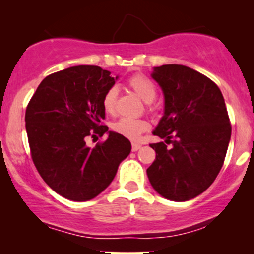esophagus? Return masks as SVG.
Segmentation results:
<instances>
[{
    "mask_svg": "<svg viewBox=\"0 0 254 254\" xmlns=\"http://www.w3.org/2000/svg\"><path fill=\"white\" fill-rule=\"evenodd\" d=\"M141 147H142L141 144H138V143H132V145H131V149H132V151H137Z\"/></svg>",
    "mask_w": 254,
    "mask_h": 254,
    "instance_id": "34e87169",
    "label": "esophagus"
}]
</instances>
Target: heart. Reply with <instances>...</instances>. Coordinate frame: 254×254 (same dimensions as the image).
Instances as JSON below:
<instances>
[{
    "label": "heart",
    "mask_w": 254,
    "mask_h": 254,
    "mask_svg": "<svg viewBox=\"0 0 254 254\" xmlns=\"http://www.w3.org/2000/svg\"><path fill=\"white\" fill-rule=\"evenodd\" d=\"M127 86L129 88L138 95L142 100L145 103H151L156 97V87L155 84L151 82L147 76L142 74H136L131 76L127 81ZM117 98H118V90L116 87H111L110 89L106 90L103 98V107L105 112L109 115H113L116 112V106H117ZM147 122L144 119L139 118H121L118 119L116 123H113L112 129L115 132L119 135L127 137V138L136 139L139 138L142 132H144L148 129Z\"/></svg>",
    "instance_id": "b5f03b06"
}]
</instances>
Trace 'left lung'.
I'll return each mask as SVG.
<instances>
[{
    "mask_svg": "<svg viewBox=\"0 0 254 254\" xmlns=\"http://www.w3.org/2000/svg\"><path fill=\"white\" fill-rule=\"evenodd\" d=\"M151 77L165 95V115L154 130L164 142L147 170L151 186L170 200L185 202L216 179L228 149L232 127L222 93L205 75L180 64L154 68Z\"/></svg>",
    "mask_w": 254,
    "mask_h": 254,
    "instance_id": "left-lung-1",
    "label": "left lung"
}]
</instances>
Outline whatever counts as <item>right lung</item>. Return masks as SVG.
<instances>
[{
    "instance_id": "1",
    "label": "right lung",
    "mask_w": 254,
    "mask_h": 254,
    "mask_svg": "<svg viewBox=\"0 0 254 254\" xmlns=\"http://www.w3.org/2000/svg\"><path fill=\"white\" fill-rule=\"evenodd\" d=\"M97 65H77L46 76L25 115L31 156L44 182L66 199L84 202L101 193L130 154L131 143L103 124V98L118 76ZM93 133L109 135L94 148Z\"/></svg>"
}]
</instances>
